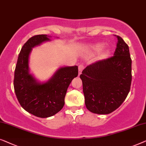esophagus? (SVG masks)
Returning <instances> with one entry per match:
<instances>
[{
    "instance_id": "esophagus-1",
    "label": "esophagus",
    "mask_w": 146,
    "mask_h": 146,
    "mask_svg": "<svg viewBox=\"0 0 146 146\" xmlns=\"http://www.w3.org/2000/svg\"><path fill=\"white\" fill-rule=\"evenodd\" d=\"M84 69V66L83 65H79V75H80L82 73V71Z\"/></svg>"
}]
</instances>
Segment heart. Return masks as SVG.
<instances>
[{
  "label": "heart",
  "mask_w": 146,
  "mask_h": 146,
  "mask_svg": "<svg viewBox=\"0 0 146 146\" xmlns=\"http://www.w3.org/2000/svg\"><path fill=\"white\" fill-rule=\"evenodd\" d=\"M103 48V45L102 44H98L94 47V50L96 52H99Z\"/></svg>",
  "instance_id": "1"
}]
</instances>
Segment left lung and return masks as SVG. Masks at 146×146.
<instances>
[{"mask_svg":"<svg viewBox=\"0 0 146 146\" xmlns=\"http://www.w3.org/2000/svg\"><path fill=\"white\" fill-rule=\"evenodd\" d=\"M113 56L88 65L82 71L86 107L98 114L116 110L126 99L132 82V59L128 46L120 36Z\"/></svg>","mask_w":146,"mask_h":146,"instance_id":"1","label":"left lung"}]
</instances>
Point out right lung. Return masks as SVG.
<instances>
[{
  "label": "right lung",
  "mask_w": 146,
  "mask_h": 146,
  "mask_svg": "<svg viewBox=\"0 0 146 146\" xmlns=\"http://www.w3.org/2000/svg\"><path fill=\"white\" fill-rule=\"evenodd\" d=\"M50 40L45 34L30 38L18 55L14 71V88L22 108L37 117L48 118L62 109L69 85L78 75V67H61L46 83H40L29 73L28 58L32 48Z\"/></svg>",
  "instance_id": "1"
}]
</instances>
